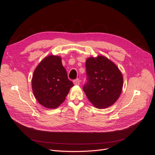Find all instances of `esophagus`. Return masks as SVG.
<instances>
[{
	"label": "esophagus",
	"instance_id": "34e87169",
	"mask_svg": "<svg viewBox=\"0 0 155 155\" xmlns=\"http://www.w3.org/2000/svg\"><path fill=\"white\" fill-rule=\"evenodd\" d=\"M73 82H74V84L75 85H79V83H80L79 79H76V80H74Z\"/></svg>",
	"mask_w": 155,
	"mask_h": 155
}]
</instances>
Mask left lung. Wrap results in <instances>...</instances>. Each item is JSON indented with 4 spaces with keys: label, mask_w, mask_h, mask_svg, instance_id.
Instances as JSON below:
<instances>
[{
    "label": "left lung",
    "mask_w": 155,
    "mask_h": 155,
    "mask_svg": "<svg viewBox=\"0 0 155 155\" xmlns=\"http://www.w3.org/2000/svg\"><path fill=\"white\" fill-rule=\"evenodd\" d=\"M87 82L83 87L88 100L97 109L113 105L122 91L124 79L118 67L105 56L91 57L85 63Z\"/></svg>",
    "instance_id": "1"
}]
</instances>
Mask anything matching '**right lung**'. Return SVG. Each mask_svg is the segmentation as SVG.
<instances>
[{
    "label": "right lung",
    "mask_w": 155,
    "mask_h": 155,
    "mask_svg": "<svg viewBox=\"0 0 155 155\" xmlns=\"http://www.w3.org/2000/svg\"><path fill=\"white\" fill-rule=\"evenodd\" d=\"M73 83L59 56L48 55L35 68L32 76V91L39 104L48 109H56L66 99Z\"/></svg>",
    "instance_id": "1"
}]
</instances>
